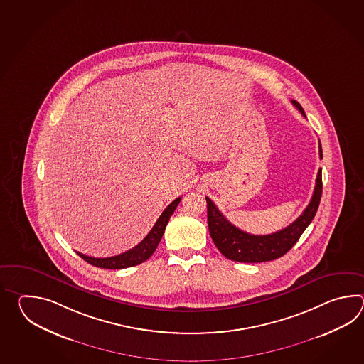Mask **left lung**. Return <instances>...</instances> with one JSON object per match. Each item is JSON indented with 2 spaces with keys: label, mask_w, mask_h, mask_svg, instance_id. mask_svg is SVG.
<instances>
[{
  "label": "left lung",
  "mask_w": 364,
  "mask_h": 364,
  "mask_svg": "<svg viewBox=\"0 0 364 364\" xmlns=\"http://www.w3.org/2000/svg\"><path fill=\"white\" fill-rule=\"evenodd\" d=\"M295 108L302 116L306 117L301 104L298 101H291ZM318 155L323 159L321 144H318ZM323 193L321 169L317 173L316 185L312 193L307 208L302 215L279 232H272L267 235H254L240 230L218 210L215 203L209 198L207 200V215H208L209 234L215 242L218 251L228 259L240 263H264L279 259L285 255L290 248L294 246L301 238L303 232L311 224L316 215L320 199Z\"/></svg>",
  "instance_id": "left-lung-1"
}]
</instances>
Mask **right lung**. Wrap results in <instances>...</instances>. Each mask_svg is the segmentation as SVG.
Segmentation results:
<instances>
[{
	"label": "right lung",
	"instance_id": "obj_1",
	"mask_svg": "<svg viewBox=\"0 0 364 364\" xmlns=\"http://www.w3.org/2000/svg\"><path fill=\"white\" fill-rule=\"evenodd\" d=\"M179 201H181V198H177L176 200L171 201V204L161 213V216L159 217V220L156 221L152 230L148 232L147 237L141 240L139 245H136L135 247L126 251L124 254L110 256V257H91V256L83 255L80 252H77V255L93 267L104 268V269H124V268L134 267V265L146 262L155 252L156 247L159 246L160 240L163 238L165 228L169 223L171 215L177 208Z\"/></svg>",
	"mask_w": 364,
	"mask_h": 364
}]
</instances>
